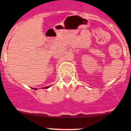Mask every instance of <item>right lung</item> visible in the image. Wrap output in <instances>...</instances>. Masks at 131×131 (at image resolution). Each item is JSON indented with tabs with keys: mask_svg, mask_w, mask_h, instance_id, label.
<instances>
[{
	"mask_svg": "<svg viewBox=\"0 0 131 131\" xmlns=\"http://www.w3.org/2000/svg\"><path fill=\"white\" fill-rule=\"evenodd\" d=\"M50 86H46V87H44V89H48V88H49ZM32 89H33V88H32ZM33 89H34V90H37V89H34V88H33Z\"/></svg>",
	"mask_w": 131,
	"mask_h": 131,
	"instance_id": "add662e5",
	"label": "right lung"
}]
</instances>
